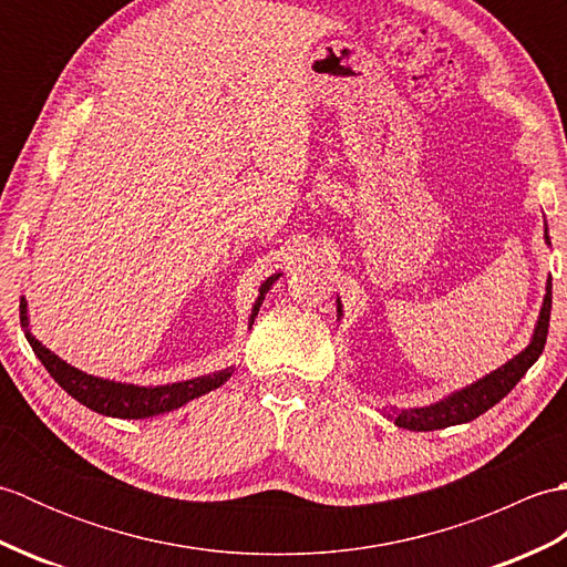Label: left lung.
I'll list each match as a JSON object with an SVG mask.
<instances>
[{
    "label": "left lung",
    "instance_id": "8db88e82",
    "mask_svg": "<svg viewBox=\"0 0 567 567\" xmlns=\"http://www.w3.org/2000/svg\"><path fill=\"white\" fill-rule=\"evenodd\" d=\"M550 290H553V285L548 280V292L544 299V309H540V319H538V327L534 333V341L526 348V351H522L514 360H509L507 365H502L499 370L489 372L485 380L470 384L467 390L451 394L449 400L431 404V406L409 409V412H400V414L394 412L388 416L394 419V424L400 429L436 431V429L473 421L480 414H485L487 409H492L497 402H502L504 396H507L516 388V382L526 375V370L536 363L538 355L544 353L546 339H548V323H550V302H553Z\"/></svg>",
    "mask_w": 567,
    "mask_h": 567
}]
</instances>
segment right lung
Returning <instances> with one entry per match:
<instances>
[{
    "label": "right lung",
    "mask_w": 567,
    "mask_h": 567,
    "mask_svg": "<svg viewBox=\"0 0 567 567\" xmlns=\"http://www.w3.org/2000/svg\"><path fill=\"white\" fill-rule=\"evenodd\" d=\"M277 280V277H270L265 280L260 287V297L256 307H252L250 323L256 321L258 309L265 299V292L270 290V285ZM21 311V323L27 327V302L21 299L19 305ZM27 339L33 348V353L39 355L43 368L51 372V378L63 388L70 396H75L80 404H84L92 412L104 414V416H118V419H143V416H153V414H163L171 412V409H177L187 404L195 396L207 394L212 390L219 388L228 380L231 372H216V375L209 378H197V380H187V382H173V384H163V388H136V384H122V382H110V380H100L92 378L87 372H82L78 368L68 365L65 360H60L55 353L48 351L45 346L33 339L31 333H27Z\"/></svg>",
    "instance_id": "right-lung-1"
}]
</instances>
